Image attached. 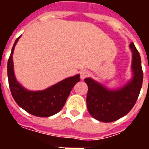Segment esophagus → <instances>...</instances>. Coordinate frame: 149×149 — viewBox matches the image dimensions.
Here are the masks:
<instances>
[{"mask_svg": "<svg viewBox=\"0 0 149 149\" xmlns=\"http://www.w3.org/2000/svg\"><path fill=\"white\" fill-rule=\"evenodd\" d=\"M89 75H90V72L88 71H87V70H82V71L81 72V78L82 80L84 79V78L88 77Z\"/></svg>", "mask_w": 149, "mask_h": 149, "instance_id": "34e87169", "label": "esophagus"}]
</instances>
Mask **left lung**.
<instances>
[{"mask_svg":"<svg viewBox=\"0 0 149 149\" xmlns=\"http://www.w3.org/2000/svg\"><path fill=\"white\" fill-rule=\"evenodd\" d=\"M132 51L133 78L118 90H108L91 78H85L88 94L86 101L88 112L93 118L102 122L115 121L130 112L137 100L143 82V70L140 53L133 43Z\"/></svg>","mask_w":149,"mask_h":149,"instance_id":"8db88e82","label":"left lung"}]
</instances>
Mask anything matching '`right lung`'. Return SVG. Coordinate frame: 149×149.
I'll return each mask as SVG.
<instances>
[{
  "label": "right lung",
  "instance_id": "obj_1",
  "mask_svg": "<svg viewBox=\"0 0 149 149\" xmlns=\"http://www.w3.org/2000/svg\"><path fill=\"white\" fill-rule=\"evenodd\" d=\"M20 37L17 38L7 65L8 85L12 96L19 106L32 115L48 117L57 113L65 105L75 84L80 81V75L68 77L43 91L33 92L25 89L18 83L14 76L13 53Z\"/></svg>",
  "mask_w": 149,
  "mask_h": 149
}]
</instances>
